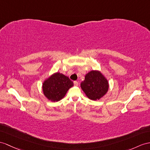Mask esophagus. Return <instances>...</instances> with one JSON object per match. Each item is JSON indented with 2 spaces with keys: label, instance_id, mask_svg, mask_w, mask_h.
<instances>
[{
  "label": "esophagus",
  "instance_id": "obj_1",
  "mask_svg": "<svg viewBox=\"0 0 150 150\" xmlns=\"http://www.w3.org/2000/svg\"><path fill=\"white\" fill-rule=\"evenodd\" d=\"M74 85H75V86H78V85H79L78 82V81H74Z\"/></svg>",
  "mask_w": 150,
  "mask_h": 150
}]
</instances>
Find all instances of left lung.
Returning a JSON list of instances; mask_svg holds the SVG:
<instances>
[{"mask_svg": "<svg viewBox=\"0 0 150 150\" xmlns=\"http://www.w3.org/2000/svg\"><path fill=\"white\" fill-rule=\"evenodd\" d=\"M81 89L91 100H99L107 93L109 83L107 79L98 71H91L86 74L81 83Z\"/></svg>", "mask_w": 150, "mask_h": 150, "instance_id": "1", "label": "left lung"}]
</instances>
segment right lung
Instances as JSON below:
<instances>
[{"label": "right lung", "instance_id": "obj_1", "mask_svg": "<svg viewBox=\"0 0 150 150\" xmlns=\"http://www.w3.org/2000/svg\"><path fill=\"white\" fill-rule=\"evenodd\" d=\"M74 83L67 76L60 72L54 73L42 84L45 96L52 102H57L63 98L68 90Z\"/></svg>", "mask_w": 150, "mask_h": 150}]
</instances>
